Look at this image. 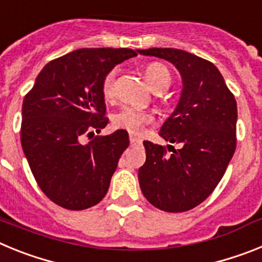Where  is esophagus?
Wrapping results in <instances>:
<instances>
[{
    "mask_svg": "<svg viewBox=\"0 0 262 262\" xmlns=\"http://www.w3.org/2000/svg\"><path fill=\"white\" fill-rule=\"evenodd\" d=\"M129 143H131V144H140V143H142V139L136 138V136L134 135H129Z\"/></svg>",
    "mask_w": 262,
    "mask_h": 262,
    "instance_id": "1",
    "label": "esophagus"
}]
</instances>
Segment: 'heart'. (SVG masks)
Listing matches in <instances>:
<instances>
[{"label":"heart","mask_w":262,"mask_h":262,"mask_svg":"<svg viewBox=\"0 0 262 262\" xmlns=\"http://www.w3.org/2000/svg\"><path fill=\"white\" fill-rule=\"evenodd\" d=\"M115 69L107 72L102 80V96L105 99H111L115 94ZM144 78L152 90L168 89L170 84V73L168 68L160 62H151L144 69ZM154 122L151 111L124 106L113 115V124L117 128L124 129L133 135H140L147 124Z\"/></svg>","instance_id":"b5f03b06"}]
</instances>
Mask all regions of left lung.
<instances>
[{
	"mask_svg": "<svg viewBox=\"0 0 262 262\" xmlns=\"http://www.w3.org/2000/svg\"><path fill=\"white\" fill-rule=\"evenodd\" d=\"M172 62L182 78L180 101L159 135L181 144L170 156L144 140L145 163L139 184L151 205L166 212L194 209L214 191L236 148L237 106L212 62L177 48L138 50ZM172 147V145H168Z\"/></svg>",
	"mask_w": 262,
	"mask_h": 262,
	"instance_id": "1",
	"label": "left lung"
}]
</instances>
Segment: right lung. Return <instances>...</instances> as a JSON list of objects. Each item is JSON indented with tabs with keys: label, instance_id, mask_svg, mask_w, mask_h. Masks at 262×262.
<instances>
[{
	"label": "right lung",
	"instance_id": "right-lung-1",
	"mask_svg": "<svg viewBox=\"0 0 262 262\" xmlns=\"http://www.w3.org/2000/svg\"><path fill=\"white\" fill-rule=\"evenodd\" d=\"M138 55L129 48H81L50 61L23 99L20 143L41 191L68 210L102 201L120 156L124 129L95 136L108 119L102 80L117 64Z\"/></svg>",
	"mask_w": 262,
	"mask_h": 262
}]
</instances>
